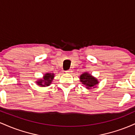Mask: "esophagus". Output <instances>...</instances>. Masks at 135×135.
I'll return each instance as SVG.
<instances>
[{
	"label": "esophagus",
	"instance_id": "34e87169",
	"mask_svg": "<svg viewBox=\"0 0 135 135\" xmlns=\"http://www.w3.org/2000/svg\"><path fill=\"white\" fill-rule=\"evenodd\" d=\"M65 72L66 73V74H71V73L72 72V70H66Z\"/></svg>",
	"mask_w": 135,
	"mask_h": 135
}]
</instances>
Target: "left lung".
Returning a JSON list of instances; mask_svg holds the SVG:
<instances>
[{"label":"left lung","mask_w":135,"mask_h":135,"mask_svg":"<svg viewBox=\"0 0 135 135\" xmlns=\"http://www.w3.org/2000/svg\"><path fill=\"white\" fill-rule=\"evenodd\" d=\"M80 82L86 86L88 89H91L92 88H95L97 85L98 84L99 81L95 77L93 76L91 74L88 72L83 73L80 75Z\"/></svg>","instance_id":"obj_1"}]
</instances>
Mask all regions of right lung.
<instances>
[{
  "instance_id": "right-lung-1",
  "label": "right lung",
  "mask_w": 135,
  "mask_h": 135,
  "mask_svg": "<svg viewBox=\"0 0 135 135\" xmlns=\"http://www.w3.org/2000/svg\"><path fill=\"white\" fill-rule=\"evenodd\" d=\"M54 78H55L54 73L47 72L43 75L42 78L38 79V80L35 82H36L37 84L41 87H47V86H50Z\"/></svg>"
}]
</instances>
